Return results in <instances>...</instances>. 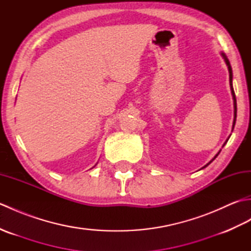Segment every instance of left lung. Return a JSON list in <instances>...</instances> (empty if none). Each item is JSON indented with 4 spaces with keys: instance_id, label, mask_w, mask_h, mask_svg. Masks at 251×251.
I'll return each mask as SVG.
<instances>
[{
    "instance_id": "8db88e82",
    "label": "left lung",
    "mask_w": 251,
    "mask_h": 251,
    "mask_svg": "<svg viewBox=\"0 0 251 251\" xmlns=\"http://www.w3.org/2000/svg\"><path fill=\"white\" fill-rule=\"evenodd\" d=\"M221 56H222V58L223 59H225V61H226V66H227V69H228V73H230V87H231V93H232V97H233V103H234V121H233V128H234V126H235V122H236V113H237V105H236V97H235V93H234V89H233V84H232V79H233V72H232V67H231V65H230V61H228V59H227V57L226 56V54L225 52H221ZM233 130V129H232ZM230 138V137H228ZM228 138L226 139V141L225 142V145L226 143L227 142V140H228ZM223 145V146H225ZM220 153V151L218 152L216 155H215V157L211 159V161L208 163L207 165H205L204 167L202 168H205V167H207L208 165H209L212 161H214V159L218 156V154Z\"/></svg>"
}]
</instances>
